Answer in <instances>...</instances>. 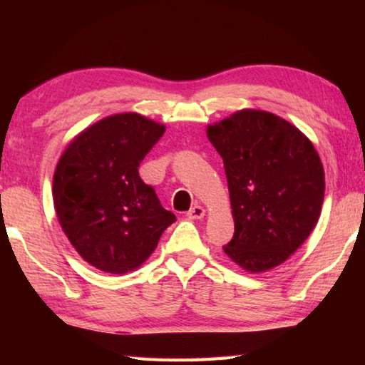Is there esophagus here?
<instances>
[{"mask_svg":"<svg viewBox=\"0 0 365 365\" xmlns=\"http://www.w3.org/2000/svg\"><path fill=\"white\" fill-rule=\"evenodd\" d=\"M205 214H206L205 207H202V206H193L187 212V217L188 219H202V217H205Z\"/></svg>","mask_w":365,"mask_h":365,"instance_id":"34e87169","label":"esophagus"}]
</instances>
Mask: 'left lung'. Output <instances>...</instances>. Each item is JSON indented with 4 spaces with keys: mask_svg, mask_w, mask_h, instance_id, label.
<instances>
[{
    "mask_svg": "<svg viewBox=\"0 0 365 365\" xmlns=\"http://www.w3.org/2000/svg\"><path fill=\"white\" fill-rule=\"evenodd\" d=\"M224 159L235 220L225 255L246 272L274 269L316 227L325 175L316 148L282 117L243 109L207 127Z\"/></svg>",
    "mask_w": 365,
    "mask_h": 365,
    "instance_id": "1",
    "label": "left lung"
}]
</instances>
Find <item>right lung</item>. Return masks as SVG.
Wrapping results in <instances>:
<instances>
[{"label":"right lung","instance_id":"right-lung-1","mask_svg":"<svg viewBox=\"0 0 365 365\" xmlns=\"http://www.w3.org/2000/svg\"><path fill=\"white\" fill-rule=\"evenodd\" d=\"M165 127L137 113L104 117L73 138L53 178L61 227L86 262L108 274L138 269L175 215L138 175Z\"/></svg>","mask_w":365,"mask_h":365}]
</instances>
